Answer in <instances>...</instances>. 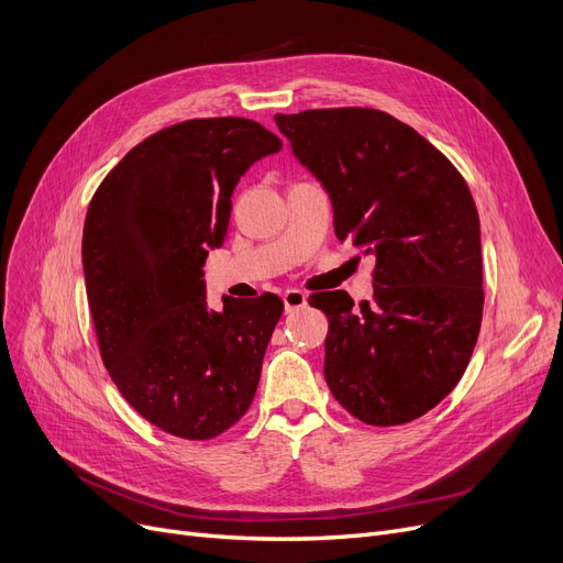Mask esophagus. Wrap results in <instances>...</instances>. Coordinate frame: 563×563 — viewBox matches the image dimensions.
Listing matches in <instances>:
<instances>
[{
	"label": "esophagus",
	"mask_w": 563,
	"mask_h": 563,
	"mask_svg": "<svg viewBox=\"0 0 563 563\" xmlns=\"http://www.w3.org/2000/svg\"><path fill=\"white\" fill-rule=\"evenodd\" d=\"M283 303H285V310L291 312V310H299L308 303V294L301 291V289H287L283 294Z\"/></svg>",
	"instance_id": "34e87169"
}]
</instances>
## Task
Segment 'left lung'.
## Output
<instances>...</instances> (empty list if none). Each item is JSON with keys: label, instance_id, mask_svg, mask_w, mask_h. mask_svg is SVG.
I'll use <instances>...</instances> for the list:
<instances>
[{"label": "left lung", "instance_id": "1", "mask_svg": "<svg viewBox=\"0 0 563 563\" xmlns=\"http://www.w3.org/2000/svg\"><path fill=\"white\" fill-rule=\"evenodd\" d=\"M276 125L329 191L338 240L376 257L372 303L310 301L329 317V388L365 424L418 420L456 388L482 329L479 214L463 175L378 109L276 113Z\"/></svg>", "mask_w": 563, "mask_h": 563}]
</instances>
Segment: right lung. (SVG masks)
Instances as JSON below:
<instances>
[{
	"label": "right lung",
	"instance_id": "add662e5",
	"mask_svg": "<svg viewBox=\"0 0 563 563\" xmlns=\"http://www.w3.org/2000/svg\"><path fill=\"white\" fill-rule=\"evenodd\" d=\"M283 141L249 118H194L147 136L88 205L86 297L118 393L162 431L210 440L249 410L283 301L205 303L207 249L223 244L232 191Z\"/></svg>",
	"mask_w": 563,
	"mask_h": 563
}]
</instances>
